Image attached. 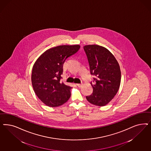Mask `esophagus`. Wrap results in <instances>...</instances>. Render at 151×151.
<instances>
[{
	"instance_id": "1",
	"label": "esophagus",
	"mask_w": 151,
	"mask_h": 151,
	"mask_svg": "<svg viewBox=\"0 0 151 151\" xmlns=\"http://www.w3.org/2000/svg\"><path fill=\"white\" fill-rule=\"evenodd\" d=\"M76 85L78 86V87H81L83 86L82 84H76Z\"/></svg>"
}]
</instances>
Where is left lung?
Here are the masks:
<instances>
[{
  "instance_id": "obj_1",
  "label": "left lung",
  "mask_w": 151,
  "mask_h": 151,
  "mask_svg": "<svg viewBox=\"0 0 151 151\" xmlns=\"http://www.w3.org/2000/svg\"><path fill=\"white\" fill-rule=\"evenodd\" d=\"M83 48L87 56L90 73L96 76L95 84L91 83L92 94L86 98L94 105L104 106L112 101L119 88V65L113 54L104 47L92 44Z\"/></svg>"
}]
</instances>
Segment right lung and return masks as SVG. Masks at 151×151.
Masks as SVG:
<instances>
[{
  "mask_svg": "<svg viewBox=\"0 0 151 151\" xmlns=\"http://www.w3.org/2000/svg\"><path fill=\"white\" fill-rule=\"evenodd\" d=\"M81 46L62 45L48 49L34 63L31 76L34 92L46 106H60L70 97L72 87L60 82L65 60L76 53Z\"/></svg>",
  "mask_w": 151,
  "mask_h": 151,
  "instance_id": "obj_1",
  "label": "right lung"
}]
</instances>
